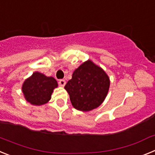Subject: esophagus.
I'll list each match as a JSON object with an SVG mask.
<instances>
[{"label": "esophagus", "mask_w": 155, "mask_h": 155, "mask_svg": "<svg viewBox=\"0 0 155 155\" xmlns=\"http://www.w3.org/2000/svg\"><path fill=\"white\" fill-rule=\"evenodd\" d=\"M66 84V81L65 80H60L59 81V85L61 86V87H64V85Z\"/></svg>", "instance_id": "1"}]
</instances>
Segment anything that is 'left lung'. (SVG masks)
I'll list each match as a JSON object with an SVG mask.
<instances>
[{"label": "left lung", "mask_w": 155, "mask_h": 155, "mask_svg": "<svg viewBox=\"0 0 155 155\" xmlns=\"http://www.w3.org/2000/svg\"><path fill=\"white\" fill-rule=\"evenodd\" d=\"M109 86L110 80L105 71L87 60L74 70L72 78L64 88L69 94L73 107L87 112L98 108L104 102Z\"/></svg>", "instance_id": "left-lung-1"}]
</instances>
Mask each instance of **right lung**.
Masks as SVG:
<instances>
[{
    "mask_svg": "<svg viewBox=\"0 0 155 155\" xmlns=\"http://www.w3.org/2000/svg\"><path fill=\"white\" fill-rule=\"evenodd\" d=\"M57 87L54 78L35 71L23 82L21 91L27 102L33 105H42L51 99L52 93Z\"/></svg>",
    "mask_w": 155,
    "mask_h": 155,
    "instance_id": "1",
    "label": "right lung"
}]
</instances>
